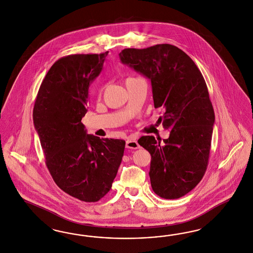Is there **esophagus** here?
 Instances as JSON below:
<instances>
[{
	"instance_id": "esophagus-1",
	"label": "esophagus",
	"mask_w": 253,
	"mask_h": 253,
	"mask_svg": "<svg viewBox=\"0 0 253 253\" xmlns=\"http://www.w3.org/2000/svg\"><path fill=\"white\" fill-rule=\"evenodd\" d=\"M126 147L127 148H131V149H137L140 147L139 144L136 141V139L133 137H129L126 141Z\"/></svg>"
}]
</instances>
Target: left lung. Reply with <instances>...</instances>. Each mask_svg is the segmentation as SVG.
<instances>
[{
	"mask_svg": "<svg viewBox=\"0 0 253 253\" xmlns=\"http://www.w3.org/2000/svg\"><path fill=\"white\" fill-rule=\"evenodd\" d=\"M120 58L150 80L154 107L163 112L158 122L170 130L163 144L152 135L138 140L151 155L152 189L162 199H179L207 169L215 117L205 80L191 58L171 44L127 48Z\"/></svg>",
	"mask_w": 253,
	"mask_h": 253,
	"instance_id": "1",
	"label": "left lung"
}]
</instances>
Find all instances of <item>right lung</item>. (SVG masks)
<instances>
[{
    "instance_id": "add662e5",
    "label": "right lung",
    "mask_w": 253,
    "mask_h": 253,
    "mask_svg": "<svg viewBox=\"0 0 253 253\" xmlns=\"http://www.w3.org/2000/svg\"><path fill=\"white\" fill-rule=\"evenodd\" d=\"M107 54L58 59L40 86L33 108L34 126L55 184L85 202L98 201L110 190L125 148L124 140L88 134L82 123L89 86Z\"/></svg>"
}]
</instances>
